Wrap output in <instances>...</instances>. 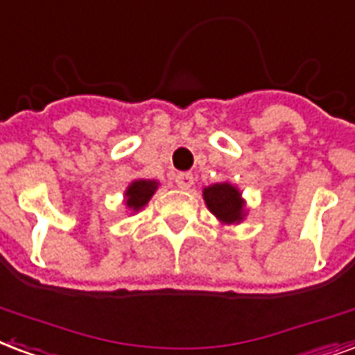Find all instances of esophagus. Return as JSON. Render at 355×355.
Instances as JSON below:
<instances>
[{
	"instance_id": "obj_1",
	"label": "esophagus",
	"mask_w": 355,
	"mask_h": 355,
	"mask_svg": "<svg viewBox=\"0 0 355 355\" xmlns=\"http://www.w3.org/2000/svg\"><path fill=\"white\" fill-rule=\"evenodd\" d=\"M175 183H178V187L180 189H191L194 183V178L193 174H189V172H183V174H178L175 175Z\"/></svg>"
}]
</instances>
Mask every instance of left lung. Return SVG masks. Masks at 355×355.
Instances as JSON below:
<instances>
[{
    "label": "left lung",
    "mask_w": 355,
    "mask_h": 355,
    "mask_svg": "<svg viewBox=\"0 0 355 355\" xmlns=\"http://www.w3.org/2000/svg\"><path fill=\"white\" fill-rule=\"evenodd\" d=\"M207 209L223 225H239L245 217V202L241 193L232 183H215L204 189Z\"/></svg>",
    "instance_id": "1"
}]
</instances>
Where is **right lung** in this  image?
Returning <instances> with one entry per match:
<instances>
[{
	"mask_svg": "<svg viewBox=\"0 0 355 355\" xmlns=\"http://www.w3.org/2000/svg\"><path fill=\"white\" fill-rule=\"evenodd\" d=\"M157 187H159V183L153 180L132 181L125 191V206L129 207L130 211H140L155 194Z\"/></svg>",
	"mask_w": 355,
	"mask_h": 355,
	"instance_id": "obj_1",
	"label": "right lung"
}]
</instances>
